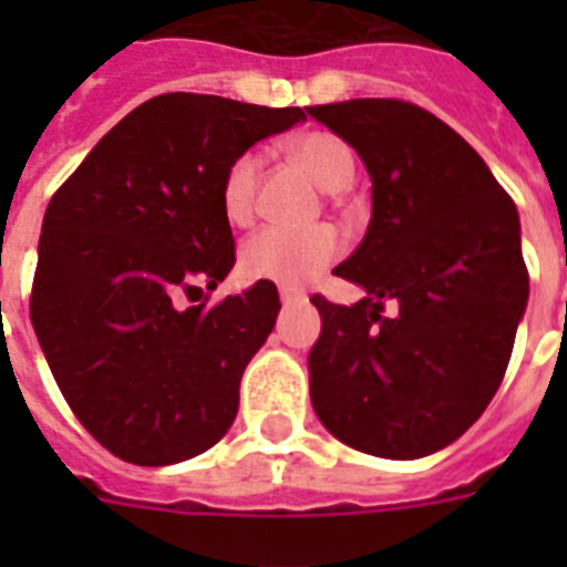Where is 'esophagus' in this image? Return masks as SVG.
<instances>
[{"label":"esophagus","mask_w":567,"mask_h":567,"mask_svg":"<svg viewBox=\"0 0 567 567\" xmlns=\"http://www.w3.org/2000/svg\"><path fill=\"white\" fill-rule=\"evenodd\" d=\"M279 297H282L285 306H293V302H306V291H300V288H279Z\"/></svg>","instance_id":"obj_1"}]
</instances>
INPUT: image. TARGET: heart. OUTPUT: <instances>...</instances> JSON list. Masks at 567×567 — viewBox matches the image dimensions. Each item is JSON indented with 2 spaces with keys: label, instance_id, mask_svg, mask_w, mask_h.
Masks as SVG:
<instances>
[{
  "label": "heart",
  "instance_id": "obj_1",
  "mask_svg": "<svg viewBox=\"0 0 567 567\" xmlns=\"http://www.w3.org/2000/svg\"><path fill=\"white\" fill-rule=\"evenodd\" d=\"M291 155L315 176L323 190H344L355 176L353 150L332 132H306L288 144ZM261 155L256 150L235 155L220 179V205L226 220L247 226L256 217ZM341 240L329 226L315 229H285L267 226L244 244L240 267L252 279L279 285H302L315 279L338 256Z\"/></svg>",
  "mask_w": 567,
  "mask_h": 567
}]
</instances>
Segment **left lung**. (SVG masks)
<instances>
[{"instance_id": "1", "label": "left lung", "mask_w": 567, "mask_h": 567, "mask_svg": "<svg viewBox=\"0 0 567 567\" xmlns=\"http://www.w3.org/2000/svg\"><path fill=\"white\" fill-rule=\"evenodd\" d=\"M306 111L353 146L373 185L362 244L336 267L364 297H311V405L347 447L430 456L485 412L509 364L529 300L518 208L430 111L400 100Z\"/></svg>"}]
</instances>
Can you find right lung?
<instances>
[{"mask_svg": "<svg viewBox=\"0 0 567 567\" xmlns=\"http://www.w3.org/2000/svg\"><path fill=\"white\" fill-rule=\"evenodd\" d=\"M306 120L208 93L137 105L61 185L38 244L31 327L84 430L132 465L214 447L238 414L244 368L274 332L276 285L220 306L235 240L220 205L226 164Z\"/></svg>", "mask_w": 567, "mask_h": 567, "instance_id": "obj_1", "label": "right lung"}]
</instances>
